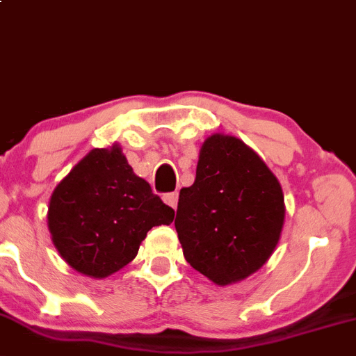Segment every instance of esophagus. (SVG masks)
Returning <instances> with one entry per match:
<instances>
[{"label":"esophagus","mask_w":356,"mask_h":356,"mask_svg":"<svg viewBox=\"0 0 356 356\" xmlns=\"http://www.w3.org/2000/svg\"><path fill=\"white\" fill-rule=\"evenodd\" d=\"M163 200H165L166 205L173 207V209L177 210V205H178V193H177V191H173V193H166L165 197H163Z\"/></svg>","instance_id":"1"}]
</instances>
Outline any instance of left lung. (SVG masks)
I'll use <instances>...</instances> for the list:
<instances>
[{"label":"left lung","mask_w":356,"mask_h":356,"mask_svg":"<svg viewBox=\"0 0 356 356\" xmlns=\"http://www.w3.org/2000/svg\"><path fill=\"white\" fill-rule=\"evenodd\" d=\"M284 215L281 185L259 154L234 136L211 134L195 183L179 190L175 227L186 262L227 286L269 261Z\"/></svg>","instance_id":"1"}]
</instances>
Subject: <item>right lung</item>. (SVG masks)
<instances>
[{
    "mask_svg": "<svg viewBox=\"0 0 356 356\" xmlns=\"http://www.w3.org/2000/svg\"><path fill=\"white\" fill-rule=\"evenodd\" d=\"M175 210L136 177L121 146L95 147L70 170L49 205V230L72 269L102 279L138 255L146 234Z\"/></svg>",
    "mask_w": 356,
    "mask_h": 356,
    "instance_id": "add662e5",
    "label": "right lung"
}]
</instances>
